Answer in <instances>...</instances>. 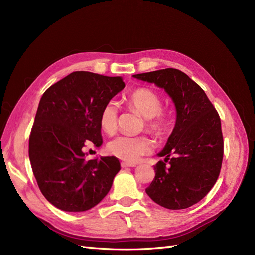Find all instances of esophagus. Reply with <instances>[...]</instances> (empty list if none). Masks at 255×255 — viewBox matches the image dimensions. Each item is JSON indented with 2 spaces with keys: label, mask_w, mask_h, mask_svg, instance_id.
Here are the masks:
<instances>
[{
  "label": "esophagus",
  "mask_w": 255,
  "mask_h": 255,
  "mask_svg": "<svg viewBox=\"0 0 255 255\" xmlns=\"http://www.w3.org/2000/svg\"><path fill=\"white\" fill-rule=\"evenodd\" d=\"M121 166L123 168H127V167H135L136 164H132V163H126V162H122Z\"/></svg>",
  "instance_id": "obj_1"
}]
</instances>
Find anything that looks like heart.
Wrapping results in <instances>:
<instances>
[{
	"label": "heart",
	"mask_w": 255,
	"mask_h": 255,
	"mask_svg": "<svg viewBox=\"0 0 255 255\" xmlns=\"http://www.w3.org/2000/svg\"><path fill=\"white\" fill-rule=\"evenodd\" d=\"M128 105L146 118V126L152 131H162L167 123V117L161 110L162 101L158 94L150 88H138L129 94ZM100 126L108 134L117 130L118 106L115 101H108L101 109ZM151 139L146 136L119 135L108 143V151L117 157L128 162H136L139 157L152 150Z\"/></svg>",
	"instance_id": "b5f03b06"
}]
</instances>
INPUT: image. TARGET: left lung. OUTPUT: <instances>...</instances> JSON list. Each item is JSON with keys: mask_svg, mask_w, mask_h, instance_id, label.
Segmentation results:
<instances>
[{"mask_svg": "<svg viewBox=\"0 0 255 255\" xmlns=\"http://www.w3.org/2000/svg\"><path fill=\"white\" fill-rule=\"evenodd\" d=\"M133 78L164 89L176 110L172 133L157 154L165 159L154 166V180L146 193L164 208L186 209L205 197L220 175L224 155L220 116L201 86L181 70L166 68Z\"/></svg>", "mask_w": 255, "mask_h": 255, "instance_id": "left-lung-1", "label": "left lung"}]
</instances>
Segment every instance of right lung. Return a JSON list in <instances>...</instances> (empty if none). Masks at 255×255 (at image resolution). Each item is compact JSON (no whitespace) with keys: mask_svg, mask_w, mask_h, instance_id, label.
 <instances>
[{"mask_svg":"<svg viewBox=\"0 0 255 255\" xmlns=\"http://www.w3.org/2000/svg\"><path fill=\"white\" fill-rule=\"evenodd\" d=\"M121 77L74 71L47 89L29 137V159L46 200L68 212L91 209L121 170L116 156L86 159L84 148L103 144L101 109L124 89Z\"/></svg>","mask_w":255,"mask_h":255,"instance_id":"1","label":"right lung"}]
</instances>
